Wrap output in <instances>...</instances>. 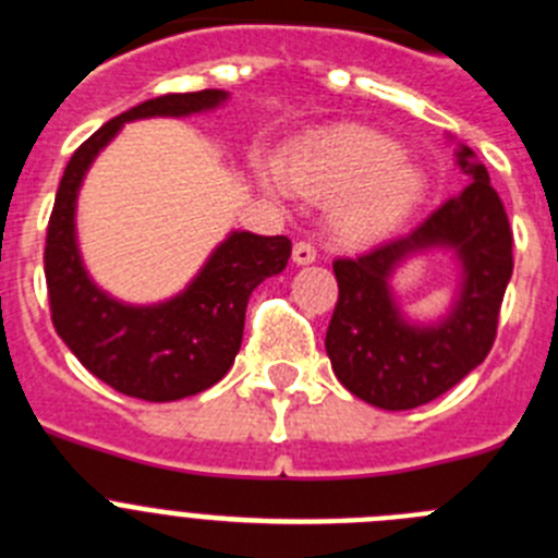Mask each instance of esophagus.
Returning <instances> with one entry per match:
<instances>
[{"label": "esophagus", "instance_id": "esophagus-1", "mask_svg": "<svg viewBox=\"0 0 558 558\" xmlns=\"http://www.w3.org/2000/svg\"><path fill=\"white\" fill-rule=\"evenodd\" d=\"M293 263L295 265L315 263V245L307 243V240H302V243H295L293 245Z\"/></svg>", "mask_w": 558, "mask_h": 558}]
</instances>
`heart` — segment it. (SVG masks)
<instances>
[{
  "label": "heart",
  "instance_id": "1",
  "mask_svg": "<svg viewBox=\"0 0 558 558\" xmlns=\"http://www.w3.org/2000/svg\"><path fill=\"white\" fill-rule=\"evenodd\" d=\"M284 184L310 198L340 195L332 229L343 243H372L411 218L422 195V172L399 156V145L363 125H338L293 142L279 161V175H263L274 192Z\"/></svg>",
  "mask_w": 558,
  "mask_h": 558
}]
</instances>
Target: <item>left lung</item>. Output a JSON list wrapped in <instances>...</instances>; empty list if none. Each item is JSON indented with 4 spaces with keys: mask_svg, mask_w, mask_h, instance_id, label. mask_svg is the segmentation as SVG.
I'll return each mask as SVG.
<instances>
[{
    "mask_svg": "<svg viewBox=\"0 0 558 558\" xmlns=\"http://www.w3.org/2000/svg\"><path fill=\"white\" fill-rule=\"evenodd\" d=\"M458 167L470 184L405 236L352 259H335L338 304L327 329L335 377L383 411L433 402L481 366L497 335L506 284L514 270L509 215L466 145ZM450 247L462 265L457 302L436 325H411L392 302L390 276L413 253Z\"/></svg>",
    "mask_w": 558,
    "mask_h": 558,
    "instance_id": "obj_1",
    "label": "left lung"
}]
</instances>
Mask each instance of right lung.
I'll return each instance as SVG.
<instances>
[{"label": "right lung", "instance_id": "obj_1", "mask_svg": "<svg viewBox=\"0 0 558 558\" xmlns=\"http://www.w3.org/2000/svg\"><path fill=\"white\" fill-rule=\"evenodd\" d=\"M220 88L161 95L133 106L92 133L69 159L49 215L44 274L56 332L88 372L113 391L145 402H172L211 388L243 343L245 307L254 288L282 274L288 236L231 231L201 274L170 302L133 307L102 293L83 268L75 236V204L83 175L125 122L190 117L226 100Z\"/></svg>", "mask_w": 558, "mask_h": 558}]
</instances>
